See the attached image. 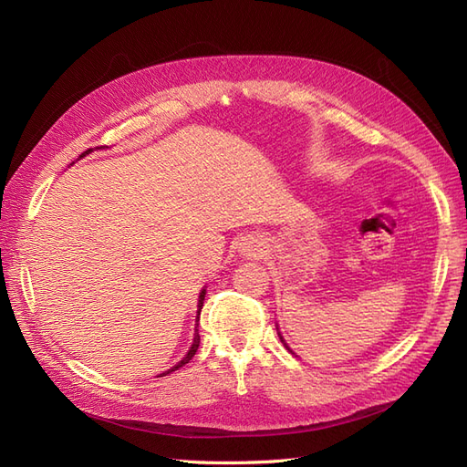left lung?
<instances>
[{
  "instance_id": "8db88e82",
  "label": "left lung",
  "mask_w": 467,
  "mask_h": 467,
  "mask_svg": "<svg viewBox=\"0 0 467 467\" xmlns=\"http://www.w3.org/2000/svg\"><path fill=\"white\" fill-rule=\"evenodd\" d=\"M280 338H282V337H280ZM282 343H285V341H282Z\"/></svg>"
}]
</instances>
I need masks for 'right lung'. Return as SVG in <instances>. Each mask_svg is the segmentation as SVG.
<instances>
[{"mask_svg": "<svg viewBox=\"0 0 467 467\" xmlns=\"http://www.w3.org/2000/svg\"><path fill=\"white\" fill-rule=\"evenodd\" d=\"M91 150H88L86 153H89ZM86 153H81V158H83V155H86ZM202 300H204V290H202V294H201V300H199V316H201V309H202ZM199 345H201V337H199V331H196L194 333V341H192V347H191V350L187 352V357L185 358H182L179 364H175L173 366V368H169L167 372H163L161 376H167V374H171V372H175V370H179L181 368V366H185V364H189V360H192V357L196 355V350H199Z\"/></svg>", "mask_w": 467, "mask_h": 467, "instance_id": "1", "label": "right lung"}]
</instances>
